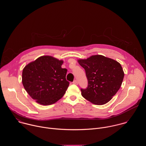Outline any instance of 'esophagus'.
Instances as JSON below:
<instances>
[{"label":"esophagus","instance_id":"esophagus-1","mask_svg":"<svg viewBox=\"0 0 146 146\" xmlns=\"http://www.w3.org/2000/svg\"><path fill=\"white\" fill-rule=\"evenodd\" d=\"M73 84L77 85V84H78V81H77L76 80H74V81H73Z\"/></svg>","mask_w":146,"mask_h":146}]
</instances>
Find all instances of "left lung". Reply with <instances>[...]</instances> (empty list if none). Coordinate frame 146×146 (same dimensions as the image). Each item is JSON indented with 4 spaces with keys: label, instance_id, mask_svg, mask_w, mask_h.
<instances>
[{
    "label": "left lung",
    "instance_id": "left-lung-1",
    "mask_svg": "<svg viewBox=\"0 0 146 146\" xmlns=\"http://www.w3.org/2000/svg\"><path fill=\"white\" fill-rule=\"evenodd\" d=\"M78 64L86 70L88 87L81 89V95L97 105L109 102L120 88L124 77L121 64L101 55L78 59Z\"/></svg>",
    "mask_w": 146,
    "mask_h": 146
}]
</instances>
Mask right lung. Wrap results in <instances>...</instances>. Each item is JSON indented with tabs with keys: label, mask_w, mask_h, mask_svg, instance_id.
I'll list each match as a JSON object with an SVG mask.
<instances>
[{
	"label": "right lung",
	"mask_w": 146,
	"mask_h": 146,
	"mask_svg": "<svg viewBox=\"0 0 146 146\" xmlns=\"http://www.w3.org/2000/svg\"><path fill=\"white\" fill-rule=\"evenodd\" d=\"M64 61L53 56H41L30 62L23 70L22 82L29 96L40 105L55 103L64 95L69 82L66 79Z\"/></svg>",
	"instance_id": "1"
}]
</instances>
